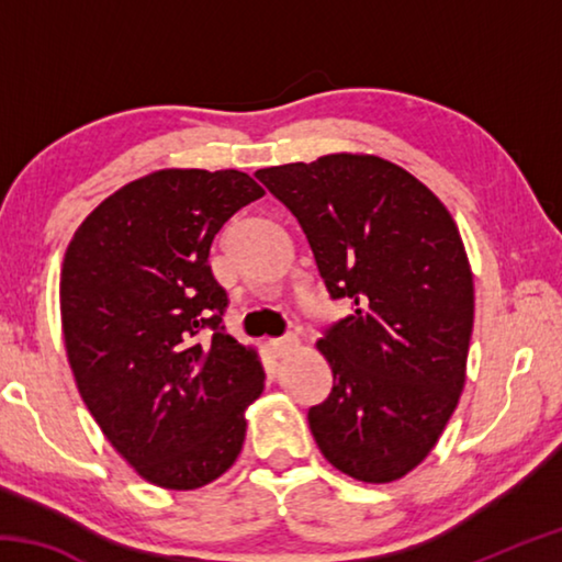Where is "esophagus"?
Returning <instances> with one entry per match:
<instances>
[{
    "label": "esophagus",
    "instance_id": "esophagus-1",
    "mask_svg": "<svg viewBox=\"0 0 562 562\" xmlns=\"http://www.w3.org/2000/svg\"><path fill=\"white\" fill-rule=\"evenodd\" d=\"M294 345H297V339H294V337H282V339H270L268 347H270L274 357H284L288 351L294 349Z\"/></svg>",
    "mask_w": 562,
    "mask_h": 562
}]
</instances>
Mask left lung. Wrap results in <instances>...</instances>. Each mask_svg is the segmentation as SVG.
Listing matches in <instances>:
<instances>
[{"mask_svg":"<svg viewBox=\"0 0 562 562\" xmlns=\"http://www.w3.org/2000/svg\"><path fill=\"white\" fill-rule=\"evenodd\" d=\"M290 207L331 300L351 315L317 349L331 392L307 414L319 451L364 483L414 471L465 384L473 272L451 213L422 180L369 154L260 168Z\"/></svg>","mask_w":562,"mask_h":562,"instance_id":"left-lung-1","label":"left lung"}]
</instances>
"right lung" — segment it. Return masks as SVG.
Returning <instances> with one entry per match:
<instances>
[{"mask_svg": "<svg viewBox=\"0 0 562 562\" xmlns=\"http://www.w3.org/2000/svg\"><path fill=\"white\" fill-rule=\"evenodd\" d=\"M262 195L240 170L164 168L93 207L66 247L59 302L76 386L154 486L201 488L243 451L265 372L258 351L225 335L207 255Z\"/></svg>", "mask_w": 562, "mask_h": 562, "instance_id": "right-lung-1", "label": "right lung"}]
</instances>
